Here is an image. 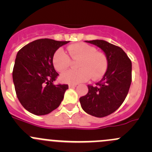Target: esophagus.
Wrapping results in <instances>:
<instances>
[{
	"mask_svg": "<svg viewBox=\"0 0 152 152\" xmlns=\"http://www.w3.org/2000/svg\"><path fill=\"white\" fill-rule=\"evenodd\" d=\"M68 86L70 88H75V87H76V85H74V84H70Z\"/></svg>",
	"mask_w": 152,
	"mask_h": 152,
	"instance_id": "esophagus-1",
	"label": "esophagus"
}]
</instances>
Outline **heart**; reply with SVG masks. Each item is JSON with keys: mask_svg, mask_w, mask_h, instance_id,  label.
<instances>
[{"mask_svg": "<svg viewBox=\"0 0 152 152\" xmlns=\"http://www.w3.org/2000/svg\"><path fill=\"white\" fill-rule=\"evenodd\" d=\"M67 55L62 50L54 53L52 62L57 71L62 72L70 67L71 60H78V70H70L61 74L60 80L68 84H78L102 78L108 66V60L104 53L96 50L95 47L85 42H78L67 48Z\"/></svg>", "mask_w": 152, "mask_h": 152, "instance_id": "obj_1", "label": "heart"}]
</instances>
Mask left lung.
<instances>
[{
	"mask_svg": "<svg viewBox=\"0 0 152 152\" xmlns=\"http://www.w3.org/2000/svg\"><path fill=\"white\" fill-rule=\"evenodd\" d=\"M99 47L108 60L107 71L96 86L79 99L84 111L97 118L114 113L125 100L132 82V62L121 48L101 39L86 41Z\"/></svg>",
	"mask_w": 152,
	"mask_h": 152,
	"instance_id": "1",
	"label": "left lung"
}]
</instances>
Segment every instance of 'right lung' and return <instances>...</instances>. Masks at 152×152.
Segmentation results:
<instances>
[{
    "label": "right lung",
    "mask_w": 152,
    "mask_h": 152,
    "mask_svg": "<svg viewBox=\"0 0 152 152\" xmlns=\"http://www.w3.org/2000/svg\"><path fill=\"white\" fill-rule=\"evenodd\" d=\"M69 41L39 39L18 52L12 78L17 97L23 107L36 115L56 110L63 100L67 85H53L59 76L52 62L59 47Z\"/></svg>",
    "instance_id": "obj_1"
}]
</instances>
